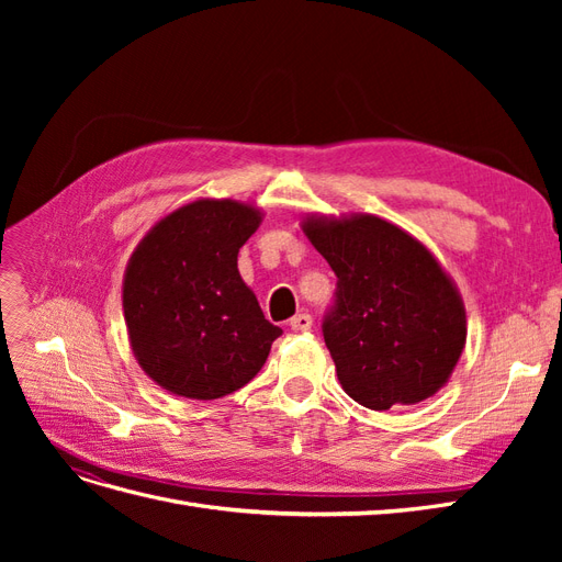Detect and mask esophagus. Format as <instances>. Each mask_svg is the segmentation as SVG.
<instances>
[{"label": "esophagus", "instance_id": "1", "mask_svg": "<svg viewBox=\"0 0 562 562\" xmlns=\"http://www.w3.org/2000/svg\"><path fill=\"white\" fill-rule=\"evenodd\" d=\"M288 326H291L293 333H307L314 326V318L310 314H297V316L291 318V323H288Z\"/></svg>", "mask_w": 562, "mask_h": 562}]
</instances>
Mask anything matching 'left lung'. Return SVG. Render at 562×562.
<instances>
[{"label": "left lung", "mask_w": 562, "mask_h": 562, "mask_svg": "<svg viewBox=\"0 0 562 562\" xmlns=\"http://www.w3.org/2000/svg\"><path fill=\"white\" fill-rule=\"evenodd\" d=\"M302 232L337 277L323 339L347 394L389 411L446 386L467 345V312L434 252L370 213L310 215Z\"/></svg>", "instance_id": "left-lung-1"}]
</instances>
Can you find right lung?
Returning <instances> with one entry per match:
<instances>
[{
    "label": "right lung",
    "mask_w": 562,
    "mask_h": 562,
    "mask_svg": "<svg viewBox=\"0 0 562 562\" xmlns=\"http://www.w3.org/2000/svg\"><path fill=\"white\" fill-rule=\"evenodd\" d=\"M260 223L252 203L196 199L164 215L133 250L122 288L128 342L161 389L213 401L265 366L281 328L236 267Z\"/></svg>",
    "instance_id": "1"
}]
</instances>
